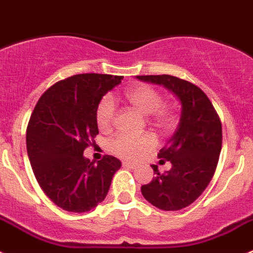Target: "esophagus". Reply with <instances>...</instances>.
<instances>
[{
    "label": "esophagus",
    "instance_id": "34e87169",
    "mask_svg": "<svg viewBox=\"0 0 253 253\" xmlns=\"http://www.w3.org/2000/svg\"><path fill=\"white\" fill-rule=\"evenodd\" d=\"M122 165L127 168V169H136V164L131 163V161H122Z\"/></svg>",
    "mask_w": 253,
    "mask_h": 253
}]
</instances>
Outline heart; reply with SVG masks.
Returning a JSON list of instances; mask_svg holds the SVG:
<instances>
[{"label":"heart","instance_id":"obj_1","mask_svg":"<svg viewBox=\"0 0 253 253\" xmlns=\"http://www.w3.org/2000/svg\"><path fill=\"white\" fill-rule=\"evenodd\" d=\"M127 102L143 115H149V122L161 131H169L174 126L175 118L171 108L164 106L160 92L147 84L132 87L125 93ZM115 102L110 97H104L95 110V121L101 131L106 132L112 127L115 121ZM156 145L154 136L143 133L141 136L118 135L110 142L111 151L124 159H137Z\"/></svg>","mask_w":253,"mask_h":253}]
</instances>
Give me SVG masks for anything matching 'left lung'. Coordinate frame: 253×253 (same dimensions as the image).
I'll list each match as a JSON object with an SVG mask.
<instances>
[{
  "label": "left lung",
  "instance_id": "8db88e82",
  "mask_svg": "<svg viewBox=\"0 0 253 253\" xmlns=\"http://www.w3.org/2000/svg\"><path fill=\"white\" fill-rule=\"evenodd\" d=\"M147 83L164 85L181 104L179 126L159 152L171 163V169L141 186L143 198L163 211H180L190 206L206 190L214 175L222 149V124L206 93L184 79L168 76H137Z\"/></svg>",
  "mask_w": 253,
  "mask_h": 253
}]
</instances>
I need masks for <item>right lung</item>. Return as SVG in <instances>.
Instances as JSON below:
<instances>
[{"label":"right lung","instance_id":"1","mask_svg":"<svg viewBox=\"0 0 253 253\" xmlns=\"http://www.w3.org/2000/svg\"><path fill=\"white\" fill-rule=\"evenodd\" d=\"M124 77L77 74L49 88L27 125L26 149L42 192L61 209L83 213L103 202L121 161L106 155L94 164L83 156L98 135L95 110Z\"/></svg>","mask_w":253,"mask_h":253}]
</instances>
